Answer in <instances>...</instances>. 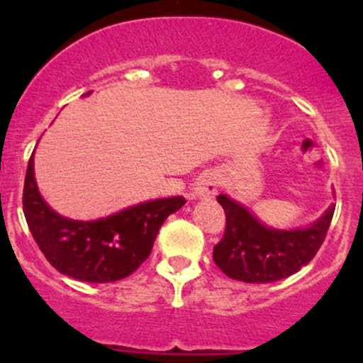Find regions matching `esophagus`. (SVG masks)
<instances>
[{
	"mask_svg": "<svg viewBox=\"0 0 363 363\" xmlns=\"http://www.w3.org/2000/svg\"><path fill=\"white\" fill-rule=\"evenodd\" d=\"M219 179L214 172H207V174H202L196 181L195 188H193V193H195L196 199H212V196L218 193Z\"/></svg>",
	"mask_w": 363,
	"mask_h": 363,
	"instance_id": "1",
	"label": "esophagus"
}]
</instances>
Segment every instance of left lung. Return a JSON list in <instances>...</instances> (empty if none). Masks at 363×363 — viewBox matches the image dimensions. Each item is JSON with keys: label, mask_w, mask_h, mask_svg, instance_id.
I'll list each match as a JSON object with an SVG mask.
<instances>
[{"label": "left lung", "mask_w": 363, "mask_h": 363, "mask_svg": "<svg viewBox=\"0 0 363 363\" xmlns=\"http://www.w3.org/2000/svg\"><path fill=\"white\" fill-rule=\"evenodd\" d=\"M225 208V235L214 246L216 265L228 277L244 283H272L298 272L323 244L335 205L306 228L276 230L265 226L250 208L219 195Z\"/></svg>", "instance_id": "8db88e82"}]
</instances>
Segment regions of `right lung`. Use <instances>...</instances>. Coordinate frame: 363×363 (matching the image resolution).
Masks as SVG:
<instances>
[{"mask_svg":"<svg viewBox=\"0 0 363 363\" xmlns=\"http://www.w3.org/2000/svg\"><path fill=\"white\" fill-rule=\"evenodd\" d=\"M89 94V93H87ZM31 155L23 207L33 239L47 262L65 276L86 283H113L149 258L164 219L186 203L184 196L149 200L94 221L63 218L42 199Z\"/></svg>","mask_w":363,"mask_h":363,"instance_id":"obj_1","label":"right lung"}]
</instances>
